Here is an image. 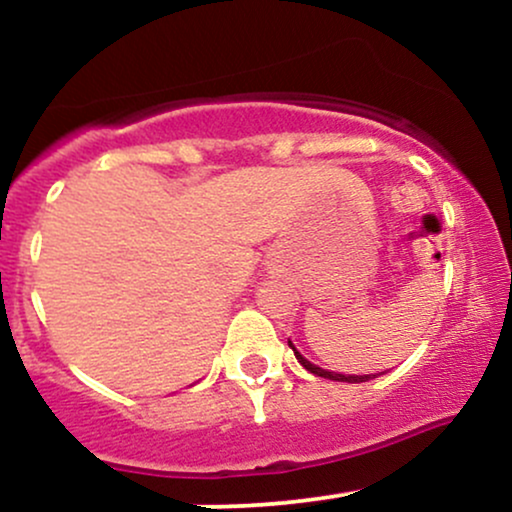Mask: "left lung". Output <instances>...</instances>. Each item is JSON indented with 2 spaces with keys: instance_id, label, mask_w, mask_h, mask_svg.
Returning <instances> with one entry per match:
<instances>
[{
  "instance_id": "1",
  "label": "left lung",
  "mask_w": 512,
  "mask_h": 512,
  "mask_svg": "<svg viewBox=\"0 0 512 512\" xmlns=\"http://www.w3.org/2000/svg\"><path fill=\"white\" fill-rule=\"evenodd\" d=\"M289 346H291V349H293V354H296L298 363H301V366H303L305 370H310V373H313V375H320V378H327V380H337V383H366V380L375 378V375H344V373H334V370H325V368L315 366V363H310L308 358H305V356L301 354V351H298L296 346H293L291 339H289Z\"/></svg>"
}]
</instances>
